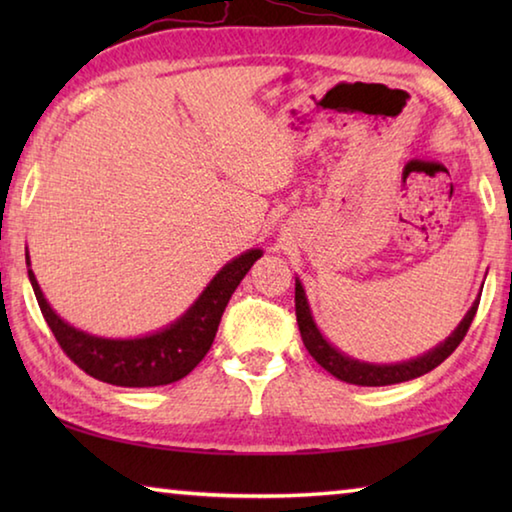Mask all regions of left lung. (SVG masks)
I'll return each instance as SVG.
<instances>
[{"instance_id":"8db88e82","label":"left lung","mask_w":512,"mask_h":512,"mask_svg":"<svg viewBox=\"0 0 512 512\" xmlns=\"http://www.w3.org/2000/svg\"><path fill=\"white\" fill-rule=\"evenodd\" d=\"M476 309H479V298L472 302V307L467 309V314L463 316L461 323L454 329L447 339L436 345V348L424 352L422 357H415L409 361H400V363H368V361H359L354 357H348V354L341 352L339 348H334L329 343L323 332H320L314 316H311L309 309V300L305 287L296 277V316H298V327H300V336L305 348L309 350L311 357H314L320 366H323L329 375H334L336 379L345 381V384H354V386H391V384H400V381H409L420 375H427L429 370L438 368L449 354H452L458 345H461L463 336L470 329Z\"/></svg>"}]
</instances>
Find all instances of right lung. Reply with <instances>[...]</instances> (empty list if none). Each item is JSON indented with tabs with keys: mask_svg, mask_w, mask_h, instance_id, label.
Returning a JSON list of instances; mask_svg holds the SVG:
<instances>
[{
	"mask_svg": "<svg viewBox=\"0 0 512 512\" xmlns=\"http://www.w3.org/2000/svg\"><path fill=\"white\" fill-rule=\"evenodd\" d=\"M259 257H262V250L250 248L230 259L183 316L158 332L137 336V339H106V336H94L65 323L51 309L31 271L29 250L27 266L42 316L67 357L90 377L106 384L149 388L173 384L187 377L203 361L207 350L212 348L228 300Z\"/></svg>",
	"mask_w": 512,
	"mask_h": 512,
	"instance_id": "1",
	"label": "right lung"
}]
</instances>
